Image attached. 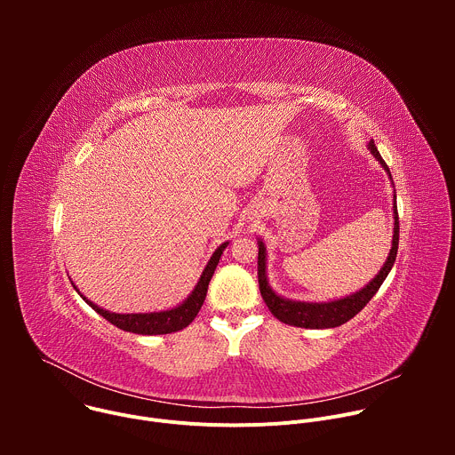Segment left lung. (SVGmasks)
I'll use <instances>...</instances> for the list:
<instances>
[{
	"label": "left lung",
	"instance_id": "8db88e82",
	"mask_svg": "<svg viewBox=\"0 0 455 455\" xmlns=\"http://www.w3.org/2000/svg\"><path fill=\"white\" fill-rule=\"evenodd\" d=\"M369 149L374 155V158L381 164V167L388 172L387 164L379 156L374 142H369ZM391 176V172H388ZM395 235H393V248L388 251L387 261L379 274L360 291L331 300V302H299V300H290L279 297L270 286L267 279V248L263 241L259 243V255H257V277H259V290H261L263 300L267 302L268 309L277 316L281 322L290 323V326L297 328H309V330H323V328H337L351 320L356 313H360L365 304L376 295L379 286L383 284L385 277L391 272L395 261H396V253H398V241H400V220H398V207H396V194H395Z\"/></svg>",
	"mask_w": 455,
	"mask_h": 455
}]
</instances>
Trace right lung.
I'll list each match as a JSON object with an SVG mask.
<instances>
[{"instance_id": "obj_1", "label": "right lung", "mask_w": 455, "mask_h": 455, "mask_svg": "<svg viewBox=\"0 0 455 455\" xmlns=\"http://www.w3.org/2000/svg\"><path fill=\"white\" fill-rule=\"evenodd\" d=\"M228 243H223L211 257V261L207 263L196 288L187 297V300H183L180 306L167 309V311H155V313H111L106 311L102 307H99L97 304L90 302L84 295H81L99 315H102L108 322H111L113 326L129 331V333H137V335H167V333H174L180 331L183 328H187L188 323L196 318L198 311L204 306V300L207 297V290H209V283L214 275V270L220 263L221 253L227 248ZM76 288V286H74ZM77 290V288H76Z\"/></svg>"}]
</instances>
